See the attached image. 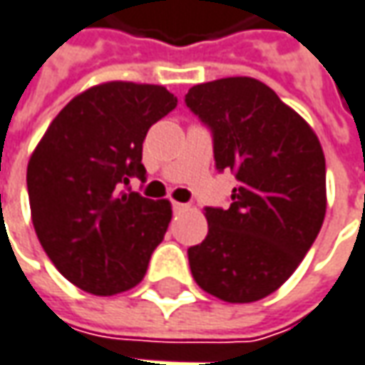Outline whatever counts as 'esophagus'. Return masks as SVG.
I'll return each mask as SVG.
<instances>
[{"label": "esophagus", "instance_id": "obj_1", "mask_svg": "<svg viewBox=\"0 0 365 365\" xmlns=\"http://www.w3.org/2000/svg\"><path fill=\"white\" fill-rule=\"evenodd\" d=\"M185 204H182V202H173V210H175V212H182V210H185Z\"/></svg>", "mask_w": 365, "mask_h": 365}]
</instances>
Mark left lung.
Returning a JSON list of instances; mask_svg holds the SVG:
<instances>
[{"label":"left lung","mask_w":365,"mask_h":365,"mask_svg":"<svg viewBox=\"0 0 365 365\" xmlns=\"http://www.w3.org/2000/svg\"><path fill=\"white\" fill-rule=\"evenodd\" d=\"M185 105L214 133L218 170L236 171L228 210L206 207L207 236L187 248L195 283L226 303H255L295 272L327 210L325 155L307 120L264 82L195 84Z\"/></svg>","instance_id":"obj_1"}]
</instances>
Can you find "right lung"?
<instances>
[{"mask_svg":"<svg viewBox=\"0 0 365 365\" xmlns=\"http://www.w3.org/2000/svg\"><path fill=\"white\" fill-rule=\"evenodd\" d=\"M178 98L165 86L108 81L76 95L28 161L34 230L62 277L93 295L129 291L171 220L170 200L125 190L145 178V135Z\"/></svg>","mask_w":365,"mask_h":365,"instance_id":"right-lung-1","label":"right lung"}]
</instances>
